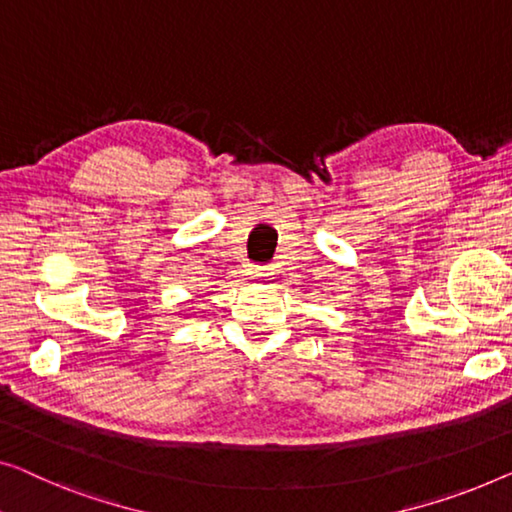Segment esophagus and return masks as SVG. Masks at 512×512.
<instances>
[{"label":"esophagus","mask_w":512,"mask_h":512,"mask_svg":"<svg viewBox=\"0 0 512 512\" xmlns=\"http://www.w3.org/2000/svg\"><path fill=\"white\" fill-rule=\"evenodd\" d=\"M253 273H255V276H271V266L255 264V266H253Z\"/></svg>","instance_id":"esophagus-1"}]
</instances>
